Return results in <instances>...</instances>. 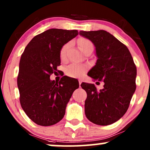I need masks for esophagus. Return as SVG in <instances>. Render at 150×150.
<instances>
[{
    "instance_id": "34e87169",
    "label": "esophagus",
    "mask_w": 150,
    "mask_h": 150,
    "mask_svg": "<svg viewBox=\"0 0 150 150\" xmlns=\"http://www.w3.org/2000/svg\"><path fill=\"white\" fill-rule=\"evenodd\" d=\"M82 80H81V79H79V85H81V83H82Z\"/></svg>"
}]
</instances>
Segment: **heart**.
Instances as JSON below:
<instances>
[{
	"instance_id": "b5f03b06",
	"label": "heart",
	"mask_w": 150,
	"mask_h": 150,
	"mask_svg": "<svg viewBox=\"0 0 150 150\" xmlns=\"http://www.w3.org/2000/svg\"><path fill=\"white\" fill-rule=\"evenodd\" d=\"M80 50L83 52L85 51V50L87 49L89 47L93 46L92 42L90 40L87 39V38H81L78 41ZM70 43H67L65 45L63 46L61 48V52H60V57H61V61H64L66 59V54L68 49H69ZM87 67L86 65H78V64H71L69 66H67L65 69V74L67 76L73 78H80L83 76L87 71Z\"/></svg>"
}]
</instances>
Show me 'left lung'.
I'll return each instance as SVG.
<instances>
[{"mask_svg":"<svg viewBox=\"0 0 150 150\" xmlns=\"http://www.w3.org/2000/svg\"><path fill=\"white\" fill-rule=\"evenodd\" d=\"M79 34L96 47V65L87 75L105 83L99 91L94 84L81 83L87 92L85 115L96 125H111L122 117L129 108L137 87V67L127 47L109 32L81 31Z\"/></svg>","mask_w":150,"mask_h":150,"instance_id":"left-lung-1","label":"left lung"}]
</instances>
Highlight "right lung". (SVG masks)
<instances>
[{"instance_id": "1", "label": "right lung", "mask_w": 150, "mask_h": 150, "mask_svg": "<svg viewBox=\"0 0 150 150\" xmlns=\"http://www.w3.org/2000/svg\"><path fill=\"white\" fill-rule=\"evenodd\" d=\"M79 34L77 30L50 29L36 35L21 55L17 79L20 103L27 116L41 126L63 119L78 80L64 76L59 82L50 80L58 71L60 52L64 45Z\"/></svg>"}]
</instances>
